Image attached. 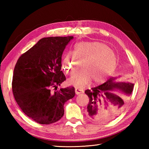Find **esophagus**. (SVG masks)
I'll return each mask as SVG.
<instances>
[{
    "mask_svg": "<svg viewBox=\"0 0 149 149\" xmlns=\"http://www.w3.org/2000/svg\"><path fill=\"white\" fill-rule=\"evenodd\" d=\"M75 93H76V95L83 93L84 92V91L83 90L81 89V88H79L78 87H75Z\"/></svg>",
    "mask_w": 149,
    "mask_h": 149,
    "instance_id": "34e87169",
    "label": "esophagus"
}]
</instances>
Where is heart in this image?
<instances>
[{"instance_id": "obj_1", "label": "heart", "mask_w": 149, "mask_h": 149, "mask_svg": "<svg viewBox=\"0 0 149 149\" xmlns=\"http://www.w3.org/2000/svg\"><path fill=\"white\" fill-rule=\"evenodd\" d=\"M74 55L68 52L63 62V70L73 74L80 67L83 70L75 74L69 83L83 87L90 83H99L111 75L116 68L115 54L106 44L101 42H81L74 47Z\"/></svg>"}]
</instances>
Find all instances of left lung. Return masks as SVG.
Returning <instances> with one entry per match:
<instances>
[{"mask_svg": "<svg viewBox=\"0 0 149 149\" xmlns=\"http://www.w3.org/2000/svg\"><path fill=\"white\" fill-rule=\"evenodd\" d=\"M117 79L110 78L104 84L85 91L90 100L86 112L88 118L97 122H107L122 112L125 106L124 96L130 95L133 90L134 84L116 81ZM116 90L125 95L123 96L115 94L113 91Z\"/></svg>", "mask_w": 149, "mask_h": 149, "instance_id": "8db88e82", "label": "left lung"}]
</instances>
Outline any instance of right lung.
<instances>
[{
    "label": "right lung",
    "mask_w": 149,
    "mask_h": 149,
    "mask_svg": "<svg viewBox=\"0 0 149 149\" xmlns=\"http://www.w3.org/2000/svg\"><path fill=\"white\" fill-rule=\"evenodd\" d=\"M73 36L48 37L40 40L22 54L16 63L12 90L18 106L40 124H50L61 118L66 101L75 96V88L57 90L66 80L61 56Z\"/></svg>",
    "instance_id": "add662e5"
}]
</instances>
